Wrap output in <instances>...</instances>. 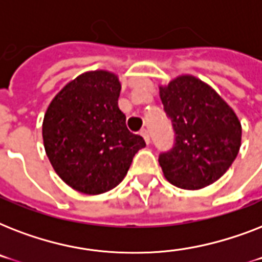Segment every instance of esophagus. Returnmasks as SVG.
<instances>
[{"instance_id":"obj_1","label":"esophagus","mask_w":262,"mask_h":262,"mask_svg":"<svg viewBox=\"0 0 262 262\" xmlns=\"http://www.w3.org/2000/svg\"><path fill=\"white\" fill-rule=\"evenodd\" d=\"M140 135L143 136L144 140H145V143L149 144V135H148V130H147V129H143V130L140 132Z\"/></svg>"}]
</instances>
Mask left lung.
<instances>
[{
    "label": "left lung",
    "instance_id": "8db88e82",
    "mask_svg": "<svg viewBox=\"0 0 262 262\" xmlns=\"http://www.w3.org/2000/svg\"><path fill=\"white\" fill-rule=\"evenodd\" d=\"M159 95L175 130L174 148L159 158L164 178L185 190L216 182L239 152L242 125L235 111L193 75L159 85Z\"/></svg>",
    "mask_w": 262,
    "mask_h": 262
}]
</instances>
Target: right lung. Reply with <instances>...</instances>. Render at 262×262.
Masks as SVG:
<instances>
[{"instance_id":"1","label":"right lung","mask_w":262,"mask_h":262,"mask_svg":"<svg viewBox=\"0 0 262 262\" xmlns=\"http://www.w3.org/2000/svg\"><path fill=\"white\" fill-rule=\"evenodd\" d=\"M119 91L121 81L113 72H84L63 85L45 113L47 158L59 178L84 194L114 189L145 147L143 137L126 127Z\"/></svg>"}]
</instances>
